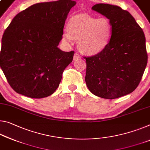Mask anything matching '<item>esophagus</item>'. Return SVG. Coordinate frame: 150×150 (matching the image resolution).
<instances>
[{"mask_svg":"<svg viewBox=\"0 0 150 150\" xmlns=\"http://www.w3.org/2000/svg\"><path fill=\"white\" fill-rule=\"evenodd\" d=\"M80 58H81V57H80L79 54L77 53H75V54H74V56H73V60L76 61V60H77V59H79Z\"/></svg>","mask_w":150,"mask_h":150,"instance_id":"1","label":"esophagus"}]
</instances>
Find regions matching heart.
Returning <instances> with one entry per match:
<instances>
[{
  "label": "heart",
  "mask_w": 150,
  "mask_h": 150,
  "mask_svg": "<svg viewBox=\"0 0 150 150\" xmlns=\"http://www.w3.org/2000/svg\"><path fill=\"white\" fill-rule=\"evenodd\" d=\"M63 40L71 43L78 39V48L87 55H97L106 49L112 35V26L107 18H96L85 14L69 18Z\"/></svg>",
  "instance_id": "1"
}]
</instances>
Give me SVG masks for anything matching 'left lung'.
Listing matches in <instances>:
<instances>
[{
    "label": "left lung",
    "instance_id": "obj_1",
    "mask_svg": "<svg viewBox=\"0 0 150 150\" xmlns=\"http://www.w3.org/2000/svg\"><path fill=\"white\" fill-rule=\"evenodd\" d=\"M92 9L109 19L113 30L103 52L84 57L88 89L95 96L109 99L131 93L138 86L148 63L143 30L120 6L100 3Z\"/></svg>",
    "mask_w": 150,
    "mask_h": 150
}]
</instances>
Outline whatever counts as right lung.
<instances>
[{"label":"right lung","mask_w":150,"mask_h":150,"mask_svg":"<svg viewBox=\"0 0 150 150\" xmlns=\"http://www.w3.org/2000/svg\"><path fill=\"white\" fill-rule=\"evenodd\" d=\"M76 2H41L21 11L2 38L0 66L11 87L35 99L56 91L74 51L58 48L68 13Z\"/></svg>","instance_id":"right-lung-1"}]
</instances>
